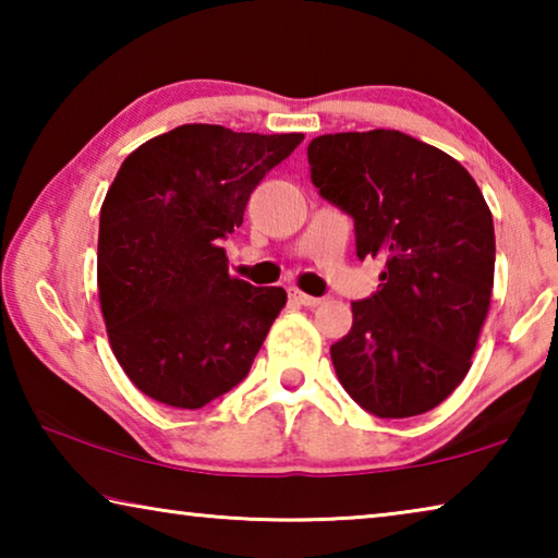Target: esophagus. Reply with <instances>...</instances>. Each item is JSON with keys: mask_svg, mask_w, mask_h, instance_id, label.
Returning a JSON list of instances; mask_svg holds the SVG:
<instances>
[{"mask_svg": "<svg viewBox=\"0 0 558 558\" xmlns=\"http://www.w3.org/2000/svg\"><path fill=\"white\" fill-rule=\"evenodd\" d=\"M290 300L295 302V305H302V307H317L319 302V298H313V295H307V292H302V290H290Z\"/></svg>", "mask_w": 558, "mask_h": 558, "instance_id": "1", "label": "esophagus"}]
</instances>
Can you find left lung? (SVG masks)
<instances>
[{"mask_svg":"<svg viewBox=\"0 0 558 558\" xmlns=\"http://www.w3.org/2000/svg\"><path fill=\"white\" fill-rule=\"evenodd\" d=\"M307 159L319 194L354 219L356 256L386 263L329 349L339 384L379 418L436 409L470 372L493 300L483 192L458 159L399 130L319 135Z\"/></svg>","mask_w":558,"mask_h":558,"instance_id":"left-lung-1","label":"left lung"}]
</instances>
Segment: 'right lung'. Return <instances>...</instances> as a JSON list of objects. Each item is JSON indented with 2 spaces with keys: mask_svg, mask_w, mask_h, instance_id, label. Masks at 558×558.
I'll return each mask as SVG.
<instances>
[{
  "mask_svg": "<svg viewBox=\"0 0 558 558\" xmlns=\"http://www.w3.org/2000/svg\"><path fill=\"white\" fill-rule=\"evenodd\" d=\"M302 140L192 122L118 169L100 206L98 298L112 354L149 399L194 411L248 374L288 295L233 278L221 239Z\"/></svg>",
  "mask_w": 558,
  "mask_h": 558,
  "instance_id": "add662e5",
  "label": "right lung"
}]
</instances>
